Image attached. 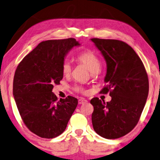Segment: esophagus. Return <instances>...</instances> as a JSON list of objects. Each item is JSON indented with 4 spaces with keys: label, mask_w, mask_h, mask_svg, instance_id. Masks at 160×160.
<instances>
[{
    "label": "esophagus",
    "mask_w": 160,
    "mask_h": 160,
    "mask_svg": "<svg viewBox=\"0 0 160 160\" xmlns=\"http://www.w3.org/2000/svg\"><path fill=\"white\" fill-rule=\"evenodd\" d=\"M86 102H87V101H86V99H84V98H79V99H78V103H79V104H83V103H86Z\"/></svg>",
    "instance_id": "esophagus-1"
}]
</instances>
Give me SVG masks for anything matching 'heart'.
I'll return each mask as SVG.
<instances>
[{
  "instance_id": "obj_1",
  "label": "heart",
  "mask_w": 160,
  "mask_h": 160,
  "mask_svg": "<svg viewBox=\"0 0 160 160\" xmlns=\"http://www.w3.org/2000/svg\"><path fill=\"white\" fill-rule=\"evenodd\" d=\"M78 61L87 67V69L92 73L96 74L101 69V61L97 55L90 50H84L80 52L77 56ZM62 73L64 76H69L72 72V65L68 61H65L62 64ZM75 90L78 92H83V89L80 86H77Z\"/></svg>"
}]
</instances>
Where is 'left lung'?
Wrapping results in <instances>:
<instances>
[{"instance_id":"obj_1","label":"left lung","mask_w":160,"mask_h":160,"mask_svg":"<svg viewBox=\"0 0 160 160\" xmlns=\"http://www.w3.org/2000/svg\"><path fill=\"white\" fill-rule=\"evenodd\" d=\"M106 62V86L101 93H109L105 103L96 97L91 120L95 132L106 139H117L135 127L149 92L148 74L142 60L131 47L117 40L92 38Z\"/></svg>"}]
</instances>
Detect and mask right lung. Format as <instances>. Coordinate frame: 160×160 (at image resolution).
I'll list each match as a JSON object with an SVG mask.
<instances>
[{"mask_svg": "<svg viewBox=\"0 0 160 160\" xmlns=\"http://www.w3.org/2000/svg\"><path fill=\"white\" fill-rule=\"evenodd\" d=\"M79 45L74 38L42 42L15 70L12 93L18 111L28 129L39 137L61 135L77 108V98L69 96L58 100L52 88L63 78L65 56Z\"/></svg>", "mask_w": 160, "mask_h": 160, "instance_id": "right-lung-1", "label": "right lung"}]
</instances>
